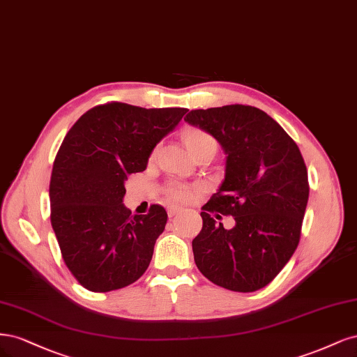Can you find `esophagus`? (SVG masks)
<instances>
[{"mask_svg":"<svg viewBox=\"0 0 357 357\" xmlns=\"http://www.w3.org/2000/svg\"><path fill=\"white\" fill-rule=\"evenodd\" d=\"M167 213H169V218H174L175 215L179 213V209H178V208H170V209L167 211Z\"/></svg>","mask_w":357,"mask_h":357,"instance_id":"esophagus-1","label":"esophagus"}]
</instances>
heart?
I'll list each match as a JSON object with an SVG mask.
<instances>
[{"label":"heart","mask_w":357,"mask_h":357,"mask_svg":"<svg viewBox=\"0 0 357 357\" xmlns=\"http://www.w3.org/2000/svg\"><path fill=\"white\" fill-rule=\"evenodd\" d=\"M183 139H185L187 146L190 148V151L195 155L197 153H200L204 146H208L209 144H215V141L212 139V136L209 133H206L200 129H190L183 135ZM169 195L170 199L178 203H183L188 202L191 199V191L187 187H181V185H175L169 188Z\"/></svg>","instance_id":"heart-1"}]
</instances>
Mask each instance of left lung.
Listing matches in <instances>:
<instances>
[{"label": "left lung", "mask_w": 357, "mask_h": 357, "mask_svg": "<svg viewBox=\"0 0 357 357\" xmlns=\"http://www.w3.org/2000/svg\"><path fill=\"white\" fill-rule=\"evenodd\" d=\"M183 120L212 135L225 153L224 181L202 208L203 228L192 240L195 266L225 289L258 291L300 241L310 191L300 148L255 107L194 109ZM213 214H231L236 224L227 230Z\"/></svg>", "instance_id": "obj_1"}]
</instances>
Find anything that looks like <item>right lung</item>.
<instances>
[{
	"label": "right lung",
	"instance_id": "add662e5",
	"mask_svg": "<svg viewBox=\"0 0 357 357\" xmlns=\"http://www.w3.org/2000/svg\"><path fill=\"white\" fill-rule=\"evenodd\" d=\"M187 111L111 102L89 109L66 133L52 170L50 220L66 267L86 289H120L148 268L167 213L153 204L146 215H132L124 181L146 169Z\"/></svg>",
	"mask_w": 357,
	"mask_h": 357
}]
</instances>
